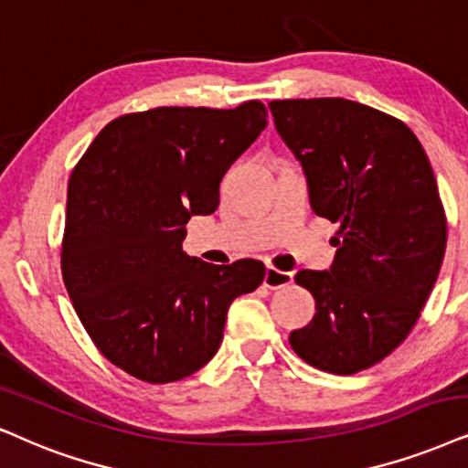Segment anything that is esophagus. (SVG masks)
<instances>
[{"label":"esophagus","instance_id":"obj_1","mask_svg":"<svg viewBox=\"0 0 468 468\" xmlns=\"http://www.w3.org/2000/svg\"><path fill=\"white\" fill-rule=\"evenodd\" d=\"M265 287L270 289H281V287H287L293 282V271H282L274 268V265H268V270H265Z\"/></svg>","mask_w":468,"mask_h":468}]
</instances>
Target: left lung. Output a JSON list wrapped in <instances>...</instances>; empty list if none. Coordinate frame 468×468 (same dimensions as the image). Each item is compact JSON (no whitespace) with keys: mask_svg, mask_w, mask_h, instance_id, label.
<instances>
[{"mask_svg":"<svg viewBox=\"0 0 468 468\" xmlns=\"http://www.w3.org/2000/svg\"><path fill=\"white\" fill-rule=\"evenodd\" d=\"M276 132L303 164L311 207L339 224L328 271L300 270L315 298L293 352L352 376L399 347L439 278L447 218L421 142L399 118L339 97L271 101Z\"/></svg>","mask_w":468,"mask_h":468,"instance_id":"1","label":"left lung"}]
</instances>
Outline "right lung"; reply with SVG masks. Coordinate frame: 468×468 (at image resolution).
I'll return each mask as SVG.
<instances>
[{"label": "right lung", "mask_w": 468, "mask_h": 468, "mask_svg": "<svg viewBox=\"0 0 468 468\" xmlns=\"http://www.w3.org/2000/svg\"><path fill=\"white\" fill-rule=\"evenodd\" d=\"M268 125L261 101L155 108L108 122L69 179L62 278L94 346L129 376H192L222 343L230 303L265 265L183 252L192 216L214 214L229 165Z\"/></svg>", "instance_id": "1"}]
</instances>
